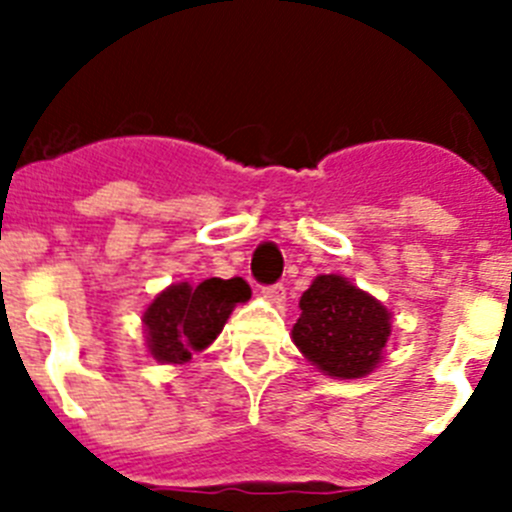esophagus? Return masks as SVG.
<instances>
[{
	"label": "esophagus",
	"instance_id": "1",
	"mask_svg": "<svg viewBox=\"0 0 512 512\" xmlns=\"http://www.w3.org/2000/svg\"><path fill=\"white\" fill-rule=\"evenodd\" d=\"M264 297L271 305L282 307L287 300V289H284V284H269V287H264Z\"/></svg>",
	"mask_w": 512,
	"mask_h": 512
}]
</instances>
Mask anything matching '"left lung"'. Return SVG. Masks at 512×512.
Returning a JSON list of instances; mask_svg holds the SVG:
<instances>
[{
	"label": "left lung",
	"instance_id": "8db88e82",
	"mask_svg": "<svg viewBox=\"0 0 512 512\" xmlns=\"http://www.w3.org/2000/svg\"><path fill=\"white\" fill-rule=\"evenodd\" d=\"M302 315L292 341L312 366L336 379H359L377 369L390 338V310L346 277L320 274L300 297Z\"/></svg>",
	"mask_w": 512,
	"mask_h": 512
}]
</instances>
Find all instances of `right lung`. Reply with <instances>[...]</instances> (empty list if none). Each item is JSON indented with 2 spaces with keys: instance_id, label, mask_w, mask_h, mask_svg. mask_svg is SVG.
<instances>
[{
  "instance_id": "right-lung-1",
  "label": "right lung",
  "mask_w": 512,
  "mask_h": 512,
  "mask_svg": "<svg viewBox=\"0 0 512 512\" xmlns=\"http://www.w3.org/2000/svg\"><path fill=\"white\" fill-rule=\"evenodd\" d=\"M246 300L251 287L241 277L171 284L143 312L148 354L161 364H184L220 336L233 307Z\"/></svg>"
}]
</instances>
